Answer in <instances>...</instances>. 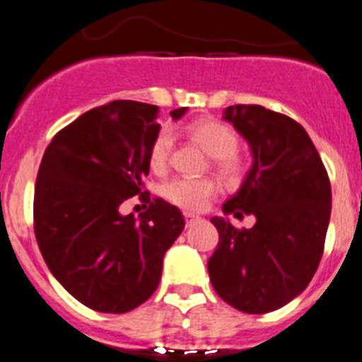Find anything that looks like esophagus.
<instances>
[{
	"label": "esophagus",
	"instance_id": "1",
	"mask_svg": "<svg viewBox=\"0 0 362 362\" xmlns=\"http://www.w3.org/2000/svg\"><path fill=\"white\" fill-rule=\"evenodd\" d=\"M185 221H187V225H192L196 219H199V216L197 214H192V212H185Z\"/></svg>",
	"mask_w": 362,
	"mask_h": 362
}]
</instances>
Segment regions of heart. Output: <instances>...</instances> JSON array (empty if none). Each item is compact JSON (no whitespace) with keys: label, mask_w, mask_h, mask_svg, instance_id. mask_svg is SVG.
<instances>
[{"label":"heart","mask_w":362,"mask_h":362,"mask_svg":"<svg viewBox=\"0 0 362 362\" xmlns=\"http://www.w3.org/2000/svg\"><path fill=\"white\" fill-rule=\"evenodd\" d=\"M188 129L214 157V163L219 168L225 172H236L238 135L230 126L219 120L203 119L190 124ZM172 146H174V134L170 128H163L151 141L148 151V163L153 172H163L166 168ZM163 194L170 203L181 206L185 211H203L218 194V183L211 177H175L163 187Z\"/></svg>","instance_id":"obj_1"}]
</instances>
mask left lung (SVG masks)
<instances>
[{
  "mask_svg": "<svg viewBox=\"0 0 362 362\" xmlns=\"http://www.w3.org/2000/svg\"><path fill=\"white\" fill-rule=\"evenodd\" d=\"M252 153L225 214H252V228L212 218L219 243L209 258L216 293L243 313H269L304 291L319 267L332 214L328 172L296 120L256 104L223 111Z\"/></svg>",
  "mask_w": 362,
  "mask_h": 362,
  "instance_id": "8db88e82",
  "label": "left lung"
}]
</instances>
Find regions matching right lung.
<instances>
[{
  "label": "right lung",
  "mask_w": 362,
  "mask_h": 362,
  "mask_svg": "<svg viewBox=\"0 0 362 362\" xmlns=\"http://www.w3.org/2000/svg\"><path fill=\"white\" fill-rule=\"evenodd\" d=\"M187 107L170 111L177 120ZM159 107L113 100L60 129L43 153L34 188V234L52 276L100 313H126L159 286L163 258L185 218L150 199L143 179L159 134ZM137 193L151 202L137 220L118 206Z\"/></svg>",
  "instance_id": "1"
}]
</instances>
